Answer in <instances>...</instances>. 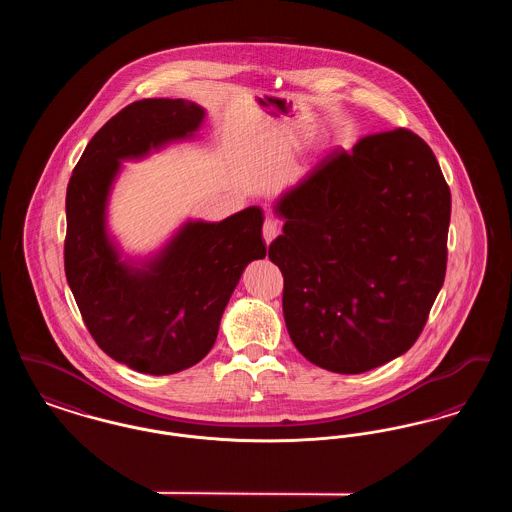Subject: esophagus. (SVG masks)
Returning a JSON list of instances; mask_svg holds the SVG:
<instances>
[{"label":"esophagus","instance_id":"esophagus-1","mask_svg":"<svg viewBox=\"0 0 512 512\" xmlns=\"http://www.w3.org/2000/svg\"><path fill=\"white\" fill-rule=\"evenodd\" d=\"M278 232H280V228H278V224L274 220H265V224H263V238H265L267 245L278 236Z\"/></svg>","mask_w":512,"mask_h":512}]
</instances>
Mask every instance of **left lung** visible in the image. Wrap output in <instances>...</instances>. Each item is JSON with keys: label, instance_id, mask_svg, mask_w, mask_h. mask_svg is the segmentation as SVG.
Masks as SVG:
<instances>
[{"label": "left lung", "instance_id": "obj_1", "mask_svg": "<svg viewBox=\"0 0 512 512\" xmlns=\"http://www.w3.org/2000/svg\"><path fill=\"white\" fill-rule=\"evenodd\" d=\"M268 259L297 351L361 374L411 349L447 265L451 192L428 144L405 128L336 147L272 205Z\"/></svg>", "mask_w": 512, "mask_h": 512}]
</instances>
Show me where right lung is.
Returning a JSON list of instances; mask_svg holds the SVG:
<instances>
[{
  "instance_id": "right-lung-1",
  "label": "right lung",
  "mask_w": 512,
  "mask_h": 512,
  "mask_svg": "<svg viewBox=\"0 0 512 512\" xmlns=\"http://www.w3.org/2000/svg\"><path fill=\"white\" fill-rule=\"evenodd\" d=\"M205 109L192 99H142L124 107L84 149L67 186L65 274L82 318L117 363L153 376L197 365L244 268L265 259L263 209L220 222L188 219L146 257L124 253L107 209L122 161L197 138Z\"/></svg>"
}]
</instances>
